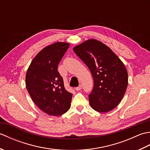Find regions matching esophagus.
<instances>
[{"mask_svg":"<svg viewBox=\"0 0 150 150\" xmlns=\"http://www.w3.org/2000/svg\"><path fill=\"white\" fill-rule=\"evenodd\" d=\"M81 89H82V85L81 84H79V86L78 87L75 88V90L76 91H80Z\"/></svg>","mask_w":150,"mask_h":150,"instance_id":"34e87169","label":"esophagus"}]
</instances>
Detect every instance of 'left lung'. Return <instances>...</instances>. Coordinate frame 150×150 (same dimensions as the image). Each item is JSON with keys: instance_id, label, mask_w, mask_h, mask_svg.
<instances>
[{"instance_id": "8db88e82", "label": "left lung", "mask_w": 150, "mask_h": 150, "mask_svg": "<svg viewBox=\"0 0 150 150\" xmlns=\"http://www.w3.org/2000/svg\"><path fill=\"white\" fill-rule=\"evenodd\" d=\"M73 51L93 76V88L89 95L91 107L100 113L116 108L128 83V71L122 60L106 44L93 39L75 46Z\"/></svg>"}]
</instances>
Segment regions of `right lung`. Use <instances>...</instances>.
<instances>
[{
	"instance_id": "right-lung-1",
	"label": "right lung",
	"mask_w": 150,
	"mask_h": 150,
	"mask_svg": "<svg viewBox=\"0 0 150 150\" xmlns=\"http://www.w3.org/2000/svg\"><path fill=\"white\" fill-rule=\"evenodd\" d=\"M69 44L57 42L40 51L28 67L26 86L31 99L43 112L60 116L71 106L72 93L66 90L57 66Z\"/></svg>"
}]
</instances>
